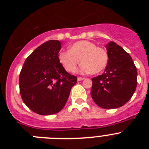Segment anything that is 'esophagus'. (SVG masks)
<instances>
[{"mask_svg":"<svg viewBox=\"0 0 149 149\" xmlns=\"http://www.w3.org/2000/svg\"><path fill=\"white\" fill-rule=\"evenodd\" d=\"M84 77H77V81H83V80H84Z\"/></svg>","mask_w":149,"mask_h":149,"instance_id":"obj_1","label":"esophagus"}]
</instances>
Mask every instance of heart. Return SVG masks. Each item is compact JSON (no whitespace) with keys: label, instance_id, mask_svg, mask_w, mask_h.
Instances as JSON below:
<instances>
[{"label":"heart","instance_id":"obj_1","mask_svg":"<svg viewBox=\"0 0 149 149\" xmlns=\"http://www.w3.org/2000/svg\"><path fill=\"white\" fill-rule=\"evenodd\" d=\"M59 60L68 72L76 70L81 63L82 72L97 74L104 70L107 65L108 55L104 48L97 47L89 41H79L74 43L68 51H63L59 54Z\"/></svg>","mask_w":149,"mask_h":149}]
</instances>
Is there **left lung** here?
I'll return each mask as SVG.
<instances>
[{
  "mask_svg": "<svg viewBox=\"0 0 149 149\" xmlns=\"http://www.w3.org/2000/svg\"><path fill=\"white\" fill-rule=\"evenodd\" d=\"M108 62L102 74L92 78L91 96L104 109H115L125 104L137 85V71L131 56L113 42L106 46Z\"/></svg>",
  "mask_w": 149,
  "mask_h": 149,
  "instance_id": "1",
  "label": "left lung"
}]
</instances>
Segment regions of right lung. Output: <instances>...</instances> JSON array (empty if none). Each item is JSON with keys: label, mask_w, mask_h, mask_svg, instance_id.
I'll return each instance as SVG.
<instances>
[{"label": "right lung", "mask_w": 149, "mask_h": 149, "mask_svg": "<svg viewBox=\"0 0 149 149\" xmlns=\"http://www.w3.org/2000/svg\"><path fill=\"white\" fill-rule=\"evenodd\" d=\"M61 42L49 40L24 61L19 74L24 103L39 115L57 113L64 107L77 77L65 70L59 60Z\"/></svg>", "instance_id": "right-lung-1"}]
</instances>
